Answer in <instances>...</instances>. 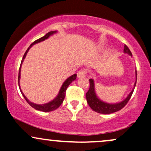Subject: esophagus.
Returning a JSON list of instances; mask_svg holds the SVG:
<instances>
[{
  "mask_svg": "<svg viewBox=\"0 0 151 151\" xmlns=\"http://www.w3.org/2000/svg\"><path fill=\"white\" fill-rule=\"evenodd\" d=\"M86 74V72L85 70H81L77 72V77L81 78L83 77H85Z\"/></svg>",
  "mask_w": 151,
  "mask_h": 151,
  "instance_id": "34e87169",
  "label": "esophagus"
}]
</instances>
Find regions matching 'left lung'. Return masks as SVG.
Wrapping results in <instances>:
<instances>
[{"label": "left lung", "instance_id": "8db88e82", "mask_svg": "<svg viewBox=\"0 0 151 151\" xmlns=\"http://www.w3.org/2000/svg\"><path fill=\"white\" fill-rule=\"evenodd\" d=\"M124 53L129 54V55L132 56V53L130 51L127 46L124 45ZM136 80H137V71L136 70V81H135L134 84V87L132 89V91L130 92V93L128 95V96L126 97L124 101L119 102V103L116 104H108L106 103V102L101 101V99L98 98V96H96V92H95V88H94V81L92 79H89V89L88 90V91L86 93V101H87L88 104L91 109L94 111L97 112L99 114H109L114 113V112H116L118 111L121 110V109L124 108V106L126 105V104L128 103V101H129V99H131V96H132V93L133 92V90H134L135 86L136 84Z\"/></svg>", "mask_w": 151, "mask_h": 151}]
</instances>
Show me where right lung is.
<instances>
[{"mask_svg": "<svg viewBox=\"0 0 151 151\" xmlns=\"http://www.w3.org/2000/svg\"><path fill=\"white\" fill-rule=\"evenodd\" d=\"M56 32H57V31H50V32H47V33L45 36H43V37H42L41 38H39V39L37 40H35V42H32V44L30 45V47L27 48V50H26L25 53L24 54L23 58H22V59L21 63H20V69H19L18 85H19V88H20V91H21V93L22 94V96H24V98H25L26 101H27V103H28L29 104H30L31 106L32 107V108L35 109L36 110L41 111H43V112L52 111H54V110H55V109H58V107L62 104V102H63V101H64V99H65V97L66 90H67V87H68L69 85H70L71 83H72L73 81L75 80L76 78H77V74H73V75L70 76V77L67 78V79H66V80L65 81V82L63 83V84H62V86H61V89H60V91H59L58 95L56 96V97L52 101L48 102V103H47V104H34V103H32V102L29 101V100L27 99V97H26L25 95H24V93H22V91H21V89H20V82H19V81H20V70H21V65H22V62H23V61H24V59L25 58L26 55H27V52L29 51V50H30V48L33 45L36 44V43L40 42H42V41H44L45 40L47 39L50 36L52 35L53 34L56 33Z\"/></svg>", "mask_w": 151, "mask_h": 151, "instance_id": "add662e5", "label": "right lung"}]
</instances>
